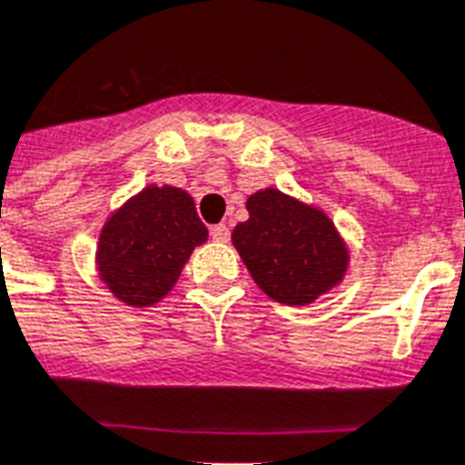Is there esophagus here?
Masks as SVG:
<instances>
[{"instance_id":"obj_1","label":"esophagus","mask_w":465,"mask_h":465,"mask_svg":"<svg viewBox=\"0 0 465 465\" xmlns=\"http://www.w3.org/2000/svg\"><path fill=\"white\" fill-rule=\"evenodd\" d=\"M211 237L216 242H228L230 240V228L225 223H218L211 228Z\"/></svg>"}]
</instances>
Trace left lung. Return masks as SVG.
<instances>
[{
  "label": "left lung",
  "instance_id": "8db88e82",
  "mask_svg": "<svg viewBox=\"0 0 465 465\" xmlns=\"http://www.w3.org/2000/svg\"><path fill=\"white\" fill-rule=\"evenodd\" d=\"M249 221L235 225L232 244L256 285L280 304H311L347 271V247L323 211L278 190L247 199Z\"/></svg>",
  "mask_w": 465,
  "mask_h": 465
}]
</instances>
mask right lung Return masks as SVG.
<instances>
[{
    "label": "right lung",
    "instance_id": "right-lung-1",
    "mask_svg": "<svg viewBox=\"0 0 465 465\" xmlns=\"http://www.w3.org/2000/svg\"><path fill=\"white\" fill-rule=\"evenodd\" d=\"M194 202L178 187H147L106 221L99 235V275L128 306L168 294L192 249L206 242Z\"/></svg>",
    "mask_w": 465,
    "mask_h": 465
}]
</instances>
